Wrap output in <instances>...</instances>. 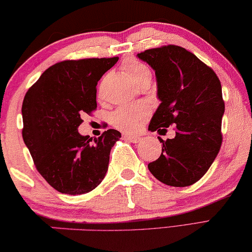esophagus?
Listing matches in <instances>:
<instances>
[{
    "instance_id": "1",
    "label": "esophagus",
    "mask_w": 252,
    "mask_h": 252,
    "mask_svg": "<svg viewBox=\"0 0 252 252\" xmlns=\"http://www.w3.org/2000/svg\"><path fill=\"white\" fill-rule=\"evenodd\" d=\"M126 139V140H129L131 142H133V144H138L139 141H140V138L139 137H133V136H127V134H126L125 137H123Z\"/></svg>"
}]
</instances>
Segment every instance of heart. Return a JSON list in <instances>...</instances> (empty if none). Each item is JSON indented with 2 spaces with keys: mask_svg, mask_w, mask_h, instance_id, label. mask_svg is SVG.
I'll return each mask as SVG.
<instances>
[{
  "mask_svg": "<svg viewBox=\"0 0 252 252\" xmlns=\"http://www.w3.org/2000/svg\"><path fill=\"white\" fill-rule=\"evenodd\" d=\"M123 70L133 84L138 85L146 78H150V71L144 63L129 61L123 64ZM149 116V108L144 104L133 105L129 107H120L112 114V123L115 127L127 133H134L140 130Z\"/></svg>",
  "mask_w": 252,
  "mask_h": 252,
  "instance_id": "1",
  "label": "heart"
}]
</instances>
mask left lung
Wrapping results in <instances>:
<instances>
[{
	"label": "left lung",
	"mask_w": 252,
	"mask_h": 252,
	"mask_svg": "<svg viewBox=\"0 0 252 252\" xmlns=\"http://www.w3.org/2000/svg\"><path fill=\"white\" fill-rule=\"evenodd\" d=\"M155 71L160 100L148 130L175 126V137L162 142V154L148 168L171 187H188L200 180L222 145L225 105L216 73L186 48L167 45L137 54Z\"/></svg>",
	"instance_id": "1"
}]
</instances>
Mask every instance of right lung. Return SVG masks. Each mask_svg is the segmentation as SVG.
I'll return each instance as SVG.
<instances>
[{"label":"right lung","instance_id":"add662e5","mask_svg":"<svg viewBox=\"0 0 252 252\" xmlns=\"http://www.w3.org/2000/svg\"><path fill=\"white\" fill-rule=\"evenodd\" d=\"M119 58L63 61L44 71L22 103V138L37 171L65 194H84L106 175L110 153L121 138L110 129L98 138L78 132L81 115L96 110V86Z\"/></svg>","mask_w":252,"mask_h":252}]
</instances>
